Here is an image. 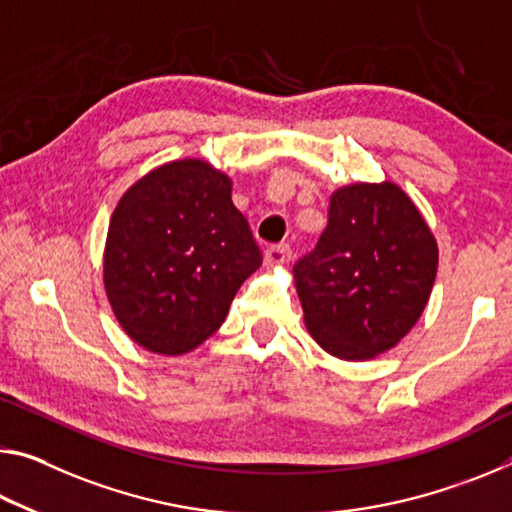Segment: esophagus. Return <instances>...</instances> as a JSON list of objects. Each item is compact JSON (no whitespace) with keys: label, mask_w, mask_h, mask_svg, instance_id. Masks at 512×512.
Wrapping results in <instances>:
<instances>
[{"label":"esophagus","mask_w":512,"mask_h":512,"mask_svg":"<svg viewBox=\"0 0 512 512\" xmlns=\"http://www.w3.org/2000/svg\"><path fill=\"white\" fill-rule=\"evenodd\" d=\"M289 259H291V248L287 246V243H278V246L266 248V253H264V264L266 266L287 264Z\"/></svg>","instance_id":"esophagus-1"}]
</instances>
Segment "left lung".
<instances>
[{
  "label": "left lung",
  "instance_id": "1",
  "mask_svg": "<svg viewBox=\"0 0 512 512\" xmlns=\"http://www.w3.org/2000/svg\"><path fill=\"white\" fill-rule=\"evenodd\" d=\"M435 273L433 234L392 182L332 193L326 230L294 264L307 330L342 360L399 344L424 312Z\"/></svg>",
  "mask_w": 512,
  "mask_h": 512
}]
</instances>
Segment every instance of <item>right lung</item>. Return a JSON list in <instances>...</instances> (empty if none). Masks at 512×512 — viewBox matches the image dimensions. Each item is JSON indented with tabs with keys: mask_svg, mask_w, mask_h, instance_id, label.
Returning <instances> with one entry per match:
<instances>
[{
	"mask_svg": "<svg viewBox=\"0 0 512 512\" xmlns=\"http://www.w3.org/2000/svg\"><path fill=\"white\" fill-rule=\"evenodd\" d=\"M262 266L232 182L200 159L170 161L136 182L111 216L104 287L136 344L180 355L221 328Z\"/></svg>",
	"mask_w": 512,
	"mask_h": 512,
	"instance_id": "1",
	"label": "right lung"
}]
</instances>
